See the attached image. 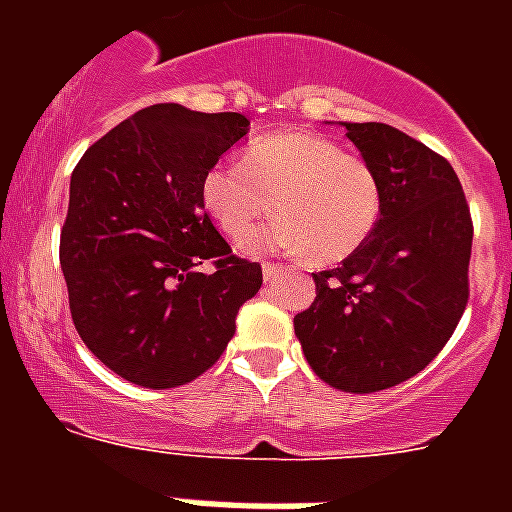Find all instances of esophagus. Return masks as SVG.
Returning a JSON list of instances; mask_svg holds the SVG:
<instances>
[{
  "instance_id": "obj_1",
  "label": "esophagus",
  "mask_w": 512,
  "mask_h": 512,
  "mask_svg": "<svg viewBox=\"0 0 512 512\" xmlns=\"http://www.w3.org/2000/svg\"><path fill=\"white\" fill-rule=\"evenodd\" d=\"M279 273H281V265H276V263H265L263 265L265 281H273V279H276V276H279Z\"/></svg>"
}]
</instances>
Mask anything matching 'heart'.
<instances>
[{"label":"heart","mask_w":512,"mask_h":512,"mask_svg":"<svg viewBox=\"0 0 512 512\" xmlns=\"http://www.w3.org/2000/svg\"><path fill=\"white\" fill-rule=\"evenodd\" d=\"M201 204L228 239L247 241L265 217L281 215L255 249L305 252L321 265L364 247L382 212L380 180L364 159L342 154L313 132L260 140L239 164H215L201 180Z\"/></svg>","instance_id":"b5f03b06"}]
</instances>
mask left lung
I'll return each instance as SVG.
<instances>
[{"instance_id":"8db88e82","label":"left lung","mask_w":512,"mask_h":512,"mask_svg":"<svg viewBox=\"0 0 512 512\" xmlns=\"http://www.w3.org/2000/svg\"><path fill=\"white\" fill-rule=\"evenodd\" d=\"M342 127L380 180L382 212L364 247L313 273L295 335L327 385L377 393L422 372L460 324L473 220L444 156L390 124Z\"/></svg>"}]
</instances>
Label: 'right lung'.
I'll use <instances>...</instances> for the list:
<instances>
[{
	"label": "right lung",
	"instance_id": "right-lung-1",
	"mask_svg": "<svg viewBox=\"0 0 512 512\" xmlns=\"http://www.w3.org/2000/svg\"><path fill=\"white\" fill-rule=\"evenodd\" d=\"M249 119L177 103L138 111L76 164L60 268L84 345L140 388L204 374L236 332L263 268L236 257L201 204V180Z\"/></svg>",
	"mask_w": 512,
	"mask_h": 512
}]
</instances>
